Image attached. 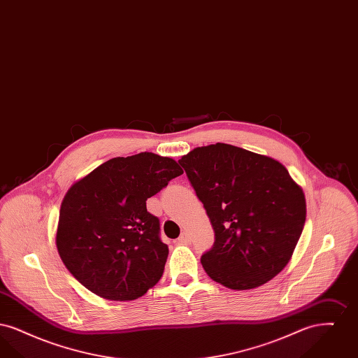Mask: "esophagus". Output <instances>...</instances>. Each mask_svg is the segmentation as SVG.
<instances>
[{
	"instance_id": "34e87169",
	"label": "esophagus",
	"mask_w": 358,
	"mask_h": 358,
	"mask_svg": "<svg viewBox=\"0 0 358 358\" xmlns=\"http://www.w3.org/2000/svg\"><path fill=\"white\" fill-rule=\"evenodd\" d=\"M189 241H190V236H189V234H187V231H184V232L180 235V238H178V243L187 244Z\"/></svg>"
}]
</instances>
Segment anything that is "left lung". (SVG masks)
Here are the masks:
<instances>
[{"label":"left lung","mask_w":358,"mask_h":358,"mask_svg":"<svg viewBox=\"0 0 358 358\" xmlns=\"http://www.w3.org/2000/svg\"><path fill=\"white\" fill-rule=\"evenodd\" d=\"M178 164L215 231L205 273L232 289L259 287L289 263L306 220L302 187L273 158L216 143Z\"/></svg>","instance_id":"left-lung-1"}]
</instances>
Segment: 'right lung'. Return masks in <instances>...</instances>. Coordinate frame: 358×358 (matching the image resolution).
Returning a JSON list of instances; mask_svg holds the SVG:
<instances>
[{"mask_svg": "<svg viewBox=\"0 0 358 358\" xmlns=\"http://www.w3.org/2000/svg\"><path fill=\"white\" fill-rule=\"evenodd\" d=\"M178 164L153 153L117 157L69 187L56 247L85 289L110 301H133L161 279L168 245L146 200L181 176Z\"/></svg>", "mask_w": 358, "mask_h": 358, "instance_id": "obj_1", "label": "right lung"}]
</instances>
